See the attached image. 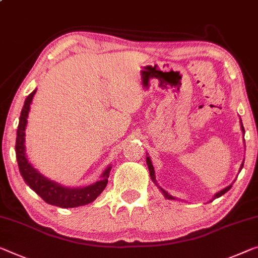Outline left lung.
Listing matches in <instances>:
<instances>
[{"mask_svg": "<svg viewBox=\"0 0 258 258\" xmlns=\"http://www.w3.org/2000/svg\"><path fill=\"white\" fill-rule=\"evenodd\" d=\"M240 122H241V130H242V133H244V127H243V125H242V121H241V119H240ZM146 162H147V166H148V170H149V175H151V178H152V180L154 182V184H155V185L159 187L160 189V191L162 192L163 194V196H164V198H167V199H169V201H179L178 198H175L174 196H171L170 194H168V192L164 190V189H162V187H161L159 184H157V182H156V178H155V170H154V167H153V163H152V161H151V157L148 156V154H147V157H146ZM243 163H244V161L243 162H242V164H241V167H240V170L239 171H241L242 170V168H243ZM232 185H233V183L230 184V185H228V186H226L225 189H222V190H220L219 192H217V194H215L214 196H213V198H212V201H214L215 198H219V197H221L222 195H225L226 192H227L230 187H232ZM211 201V202H212Z\"/></svg>", "mask_w": 258, "mask_h": 258, "instance_id": "1", "label": "left lung"}]
</instances>
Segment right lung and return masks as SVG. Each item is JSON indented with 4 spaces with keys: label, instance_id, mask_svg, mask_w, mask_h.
<instances>
[{
    "label": "right lung",
    "instance_id": "right-lung-1",
    "mask_svg": "<svg viewBox=\"0 0 258 258\" xmlns=\"http://www.w3.org/2000/svg\"><path fill=\"white\" fill-rule=\"evenodd\" d=\"M37 89H34L26 97L24 105H23L21 117H19L17 137H16V157L17 163L23 179L28 185L32 189L39 197L45 201L49 205H54L62 207V209H69V207H78L87 205L91 202H94L103 190L105 189L107 184V178L110 176L111 164L102 175L99 176L97 182L90 184L88 186L80 187H69L64 186L62 184L51 180L45 177L43 174L34 168L29 162L28 155L25 151V130L28 125V117L30 112V105L32 103L33 96L36 94Z\"/></svg>",
    "mask_w": 258,
    "mask_h": 258
}]
</instances>
